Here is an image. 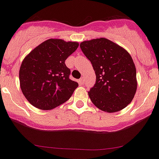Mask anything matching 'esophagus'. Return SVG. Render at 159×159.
I'll return each mask as SVG.
<instances>
[{"label": "esophagus", "mask_w": 159, "mask_h": 159, "mask_svg": "<svg viewBox=\"0 0 159 159\" xmlns=\"http://www.w3.org/2000/svg\"><path fill=\"white\" fill-rule=\"evenodd\" d=\"M79 82L81 83V84H83V83H84V78H80V79H79Z\"/></svg>", "instance_id": "esophagus-1"}]
</instances>
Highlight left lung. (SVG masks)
Instances as JSON below:
<instances>
[{
    "mask_svg": "<svg viewBox=\"0 0 159 159\" xmlns=\"http://www.w3.org/2000/svg\"><path fill=\"white\" fill-rule=\"evenodd\" d=\"M80 47L96 75L89 92L92 103L107 112L124 109L137 90L136 68L128 52L105 38L84 41Z\"/></svg>",
    "mask_w": 159,
    "mask_h": 159,
    "instance_id": "left-lung-1",
    "label": "left lung"
}]
</instances>
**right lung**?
Returning <instances> with one entry per match:
<instances>
[{
	"mask_svg": "<svg viewBox=\"0 0 159 159\" xmlns=\"http://www.w3.org/2000/svg\"><path fill=\"white\" fill-rule=\"evenodd\" d=\"M78 47L76 42L50 39L23 60L19 70L20 87L32 106L50 110L70 98L78 84L70 79V70L65 61Z\"/></svg>",
	"mask_w": 159,
	"mask_h": 159,
	"instance_id": "obj_1",
	"label": "right lung"
}]
</instances>
